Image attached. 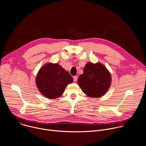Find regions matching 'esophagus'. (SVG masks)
Here are the masks:
<instances>
[{"instance_id": "34e87169", "label": "esophagus", "mask_w": 146, "mask_h": 146, "mask_svg": "<svg viewBox=\"0 0 146 146\" xmlns=\"http://www.w3.org/2000/svg\"><path fill=\"white\" fill-rule=\"evenodd\" d=\"M77 79H78L77 76H74V77H73V80H74V81H75V82L77 81Z\"/></svg>"}]
</instances>
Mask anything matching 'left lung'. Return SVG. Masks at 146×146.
<instances>
[{
    "instance_id": "8db88e82",
    "label": "left lung",
    "mask_w": 146,
    "mask_h": 146,
    "mask_svg": "<svg viewBox=\"0 0 146 146\" xmlns=\"http://www.w3.org/2000/svg\"><path fill=\"white\" fill-rule=\"evenodd\" d=\"M111 74L107 68L100 63H87L83 73L78 78V84L82 92L91 98H99L110 88Z\"/></svg>"
}]
</instances>
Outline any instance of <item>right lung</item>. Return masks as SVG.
Instances as JSON below:
<instances>
[{
	"instance_id": "right-lung-1",
	"label": "right lung",
	"mask_w": 146,
	"mask_h": 146,
	"mask_svg": "<svg viewBox=\"0 0 146 146\" xmlns=\"http://www.w3.org/2000/svg\"><path fill=\"white\" fill-rule=\"evenodd\" d=\"M73 81L69 73L59 64L48 63L39 70L36 84L43 96L48 99H55L62 95L66 86Z\"/></svg>"
}]
</instances>
